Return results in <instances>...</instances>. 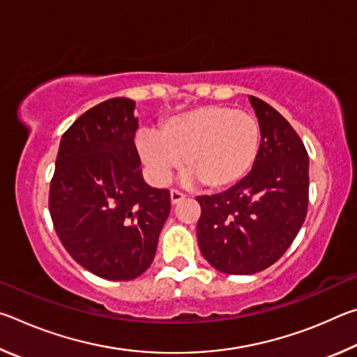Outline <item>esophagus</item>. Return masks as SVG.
I'll use <instances>...</instances> for the list:
<instances>
[{"label":"esophagus","instance_id":"esophagus-1","mask_svg":"<svg viewBox=\"0 0 357 357\" xmlns=\"http://www.w3.org/2000/svg\"><path fill=\"white\" fill-rule=\"evenodd\" d=\"M170 198H172V203L173 204H178L179 202H183L184 198H185V195L183 192H179V190H176V189H172V192H170Z\"/></svg>","mask_w":357,"mask_h":357}]
</instances>
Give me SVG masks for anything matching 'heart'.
<instances>
[{
  "label": "heart",
  "instance_id": "heart-1",
  "mask_svg": "<svg viewBox=\"0 0 357 357\" xmlns=\"http://www.w3.org/2000/svg\"><path fill=\"white\" fill-rule=\"evenodd\" d=\"M259 126L250 113L202 105L176 114L159 132L137 135V149L155 184H167L183 159L187 181L223 189L244 178L257 159Z\"/></svg>",
  "mask_w": 357,
  "mask_h": 357
}]
</instances>
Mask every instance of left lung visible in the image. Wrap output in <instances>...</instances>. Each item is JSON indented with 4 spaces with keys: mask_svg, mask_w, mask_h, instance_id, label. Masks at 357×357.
<instances>
[{
    "mask_svg": "<svg viewBox=\"0 0 357 357\" xmlns=\"http://www.w3.org/2000/svg\"><path fill=\"white\" fill-rule=\"evenodd\" d=\"M261 143L252 170L217 195L197 197L198 245L223 274H255L274 264L298 236L309 206V154L291 124L249 96Z\"/></svg>",
    "mask_w": 357,
    "mask_h": 357,
    "instance_id": "obj_1",
    "label": "left lung"
}]
</instances>
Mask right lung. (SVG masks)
Segmentation results:
<instances>
[{"mask_svg": "<svg viewBox=\"0 0 357 357\" xmlns=\"http://www.w3.org/2000/svg\"><path fill=\"white\" fill-rule=\"evenodd\" d=\"M135 102L89 108L64 132L48 209L75 261L107 280L137 279L153 263L170 192L144 183L134 143Z\"/></svg>", "mask_w": 357, "mask_h": 357, "instance_id": "right-lung-1", "label": "right lung"}]
</instances>
